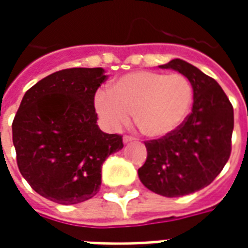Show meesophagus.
<instances>
[{
  "mask_svg": "<svg viewBox=\"0 0 248 248\" xmlns=\"http://www.w3.org/2000/svg\"><path fill=\"white\" fill-rule=\"evenodd\" d=\"M133 140H135L134 137H130V135H124V143H130Z\"/></svg>",
  "mask_w": 248,
  "mask_h": 248,
  "instance_id": "obj_1",
  "label": "esophagus"
}]
</instances>
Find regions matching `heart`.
<instances>
[{
    "mask_svg": "<svg viewBox=\"0 0 248 248\" xmlns=\"http://www.w3.org/2000/svg\"><path fill=\"white\" fill-rule=\"evenodd\" d=\"M192 86L182 74L140 70L121 77L110 93L99 92L94 106L108 129L119 130L135 121L151 138H163L178 130L192 103Z\"/></svg>",
    "mask_w": 248,
    "mask_h": 248,
    "instance_id": "1",
    "label": "heart"
}]
</instances>
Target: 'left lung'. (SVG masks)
<instances>
[{
    "label": "left lung",
    "instance_id": "8db88e82",
    "mask_svg": "<svg viewBox=\"0 0 248 248\" xmlns=\"http://www.w3.org/2000/svg\"><path fill=\"white\" fill-rule=\"evenodd\" d=\"M159 67L186 77L194 103L179 129L161 140L145 142L147 158L138 169V177L150 191L178 198L208 186L227 163L234 108L218 82L191 63L175 58Z\"/></svg>",
    "mask_w": 248,
    "mask_h": 248
}]
</instances>
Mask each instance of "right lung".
<instances>
[{
    "mask_svg": "<svg viewBox=\"0 0 248 248\" xmlns=\"http://www.w3.org/2000/svg\"><path fill=\"white\" fill-rule=\"evenodd\" d=\"M102 67L56 71L25 93L14 117L17 165L31 188L60 204L93 198L108 155L122 137L98 127L94 95L106 81Z\"/></svg>",
    "mask_w": 248,
    "mask_h": 248,
    "instance_id": "obj_1",
    "label": "right lung"
}]
</instances>
